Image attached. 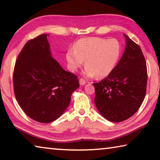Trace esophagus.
Wrapping results in <instances>:
<instances>
[{"label": "esophagus", "instance_id": "1", "mask_svg": "<svg viewBox=\"0 0 160 160\" xmlns=\"http://www.w3.org/2000/svg\"><path fill=\"white\" fill-rule=\"evenodd\" d=\"M79 82H80V85H85V83H86L85 80L83 79V78H80V79L79 80Z\"/></svg>", "mask_w": 160, "mask_h": 160}]
</instances>
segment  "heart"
I'll return each instance as SVG.
<instances>
[{
  "instance_id": "1",
  "label": "heart",
  "mask_w": 160,
  "mask_h": 160,
  "mask_svg": "<svg viewBox=\"0 0 160 160\" xmlns=\"http://www.w3.org/2000/svg\"><path fill=\"white\" fill-rule=\"evenodd\" d=\"M120 56V45L116 39L100 37L82 38L75 47L66 53L68 66L75 71L85 63L84 74L88 77L102 78L109 75L114 68Z\"/></svg>"
}]
</instances>
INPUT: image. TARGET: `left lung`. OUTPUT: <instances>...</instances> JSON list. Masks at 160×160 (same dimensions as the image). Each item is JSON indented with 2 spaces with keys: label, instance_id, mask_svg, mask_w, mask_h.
<instances>
[{
  "label": "left lung",
  "instance_id": "8db88e82",
  "mask_svg": "<svg viewBox=\"0 0 160 160\" xmlns=\"http://www.w3.org/2000/svg\"><path fill=\"white\" fill-rule=\"evenodd\" d=\"M124 36L126 47L121 60L107 78L93 83L97 109L112 122H121L134 115L144 100L147 88V66L141 48Z\"/></svg>",
  "mask_w": 160,
  "mask_h": 160
}]
</instances>
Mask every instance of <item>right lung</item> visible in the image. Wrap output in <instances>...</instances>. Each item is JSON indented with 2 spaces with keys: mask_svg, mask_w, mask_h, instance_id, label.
I'll return each mask as SVG.
<instances>
[{
  "mask_svg": "<svg viewBox=\"0 0 160 160\" xmlns=\"http://www.w3.org/2000/svg\"><path fill=\"white\" fill-rule=\"evenodd\" d=\"M48 36L41 34L26 43L12 76L20 107L29 118L44 123L63 114L80 86L76 75L62 68L51 56Z\"/></svg>",
  "mask_w": 160,
  "mask_h": 160,
  "instance_id": "1",
  "label": "right lung"
}]
</instances>
